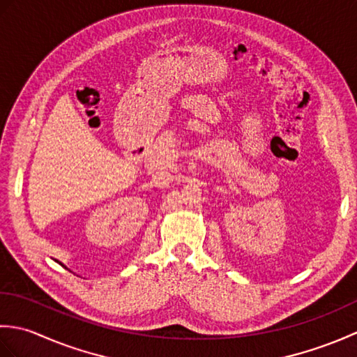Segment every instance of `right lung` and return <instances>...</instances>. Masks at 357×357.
I'll return each mask as SVG.
<instances>
[{
    "label": "right lung",
    "mask_w": 357,
    "mask_h": 357,
    "mask_svg": "<svg viewBox=\"0 0 357 357\" xmlns=\"http://www.w3.org/2000/svg\"><path fill=\"white\" fill-rule=\"evenodd\" d=\"M56 262H58V261H56ZM59 264H61V262H59ZM61 265H63V264H61ZM63 267H64V265H63Z\"/></svg>",
    "instance_id": "obj_1"
}]
</instances>
